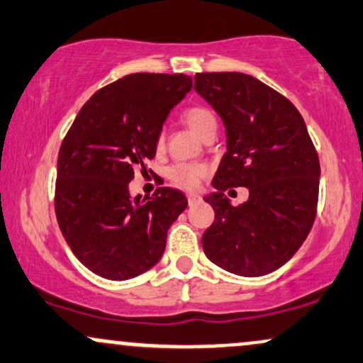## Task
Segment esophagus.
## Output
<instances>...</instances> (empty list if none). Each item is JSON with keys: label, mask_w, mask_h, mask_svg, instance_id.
I'll return each mask as SVG.
<instances>
[{"label": "esophagus", "mask_w": 363, "mask_h": 363, "mask_svg": "<svg viewBox=\"0 0 363 363\" xmlns=\"http://www.w3.org/2000/svg\"><path fill=\"white\" fill-rule=\"evenodd\" d=\"M199 201H201V196H199V194H196V193H191V194H187V203H189V206H193V205H198Z\"/></svg>", "instance_id": "esophagus-1"}]
</instances>
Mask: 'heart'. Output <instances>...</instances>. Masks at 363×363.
I'll use <instances>...</instances> for the list:
<instances>
[{
    "instance_id": "heart-1",
    "label": "heart",
    "mask_w": 363,
    "mask_h": 363,
    "mask_svg": "<svg viewBox=\"0 0 363 363\" xmlns=\"http://www.w3.org/2000/svg\"><path fill=\"white\" fill-rule=\"evenodd\" d=\"M182 121L199 138H203L208 131H216L215 114L203 106H193L186 109L182 114ZM162 145H164V136L160 135L157 138V147L160 148ZM167 176L174 184L186 187V189H193L206 176V167L199 164H176L169 169Z\"/></svg>"
}]
</instances>
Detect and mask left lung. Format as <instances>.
Segmentation results:
<instances>
[{
    "label": "left lung",
    "mask_w": 363,
    "mask_h": 363,
    "mask_svg": "<svg viewBox=\"0 0 363 363\" xmlns=\"http://www.w3.org/2000/svg\"><path fill=\"white\" fill-rule=\"evenodd\" d=\"M194 90L225 124L227 152L205 198L215 222L203 234L208 259L239 277H261L298 251L315 220L319 157L301 112L272 86L244 73H196ZM244 185L232 207L223 193Z\"/></svg>",
    "instance_id": "8db88e82"
}]
</instances>
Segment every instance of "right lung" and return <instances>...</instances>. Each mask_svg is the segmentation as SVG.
Returning <instances> with one entry per match:
<instances>
[{"instance_id":"1","label":"right lung","mask_w":363,"mask_h":363,"mask_svg":"<svg viewBox=\"0 0 363 363\" xmlns=\"http://www.w3.org/2000/svg\"><path fill=\"white\" fill-rule=\"evenodd\" d=\"M191 86L182 73L128 74L95 91L62 140L56 218L78 261L99 277L123 281L153 268L186 210L181 191L158 187L133 199L128 184L136 169L147 170L170 109Z\"/></svg>"}]
</instances>
